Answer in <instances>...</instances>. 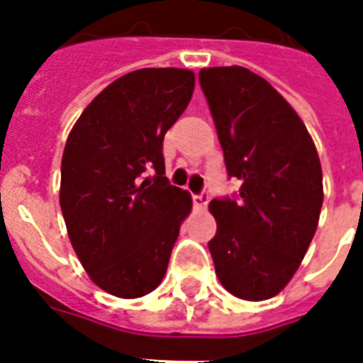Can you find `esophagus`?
<instances>
[{
  "label": "esophagus",
  "instance_id": "1",
  "mask_svg": "<svg viewBox=\"0 0 363 363\" xmlns=\"http://www.w3.org/2000/svg\"><path fill=\"white\" fill-rule=\"evenodd\" d=\"M208 202H210V194H208L206 190L198 192V194H192V204H194V208H198V210L206 208V206H208Z\"/></svg>",
  "mask_w": 363,
  "mask_h": 363
}]
</instances>
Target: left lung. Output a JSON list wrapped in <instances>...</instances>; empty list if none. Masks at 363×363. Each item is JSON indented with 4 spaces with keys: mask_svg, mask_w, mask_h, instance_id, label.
<instances>
[{
    "mask_svg": "<svg viewBox=\"0 0 363 363\" xmlns=\"http://www.w3.org/2000/svg\"><path fill=\"white\" fill-rule=\"evenodd\" d=\"M218 130L233 196L210 202L218 231L208 243L221 286L262 301L280 294L309 249L323 206L315 143L288 101L241 66L198 74Z\"/></svg>",
    "mask_w": 363,
    "mask_h": 363,
    "instance_id": "8db88e82",
    "label": "left lung"
}]
</instances>
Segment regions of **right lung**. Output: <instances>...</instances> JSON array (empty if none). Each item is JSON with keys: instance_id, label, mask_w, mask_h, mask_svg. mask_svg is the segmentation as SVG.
<instances>
[{"instance_id": "obj_1", "label": "right lung", "mask_w": 363, "mask_h": 363, "mask_svg": "<svg viewBox=\"0 0 363 363\" xmlns=\"http://www.w3.org/2000/svg\"><path fill=\"white\" fill-rule=\"evenodd\" d=\"M192 91L189 69H135L99 93L69 132L60 206L83 268L112 296L157 288L192 208L165 177L163 157L167 130Z\"/></svg>"}]
</instances>
